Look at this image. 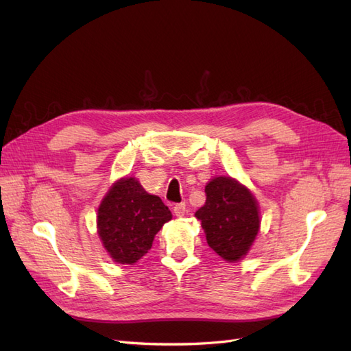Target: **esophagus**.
<instances>
[{"instance_id": "esophagus-1", "label": "esophagus", "mask_w": 351, "mask_h": 351, "mask_svg": "<svg viewBox=\"0 0 351 351\" xmlns=\"http://www.w3.org/2000/svg\"><path fill=\"white\" fill-rule=\"evenodd\" d=\"M174 215L178 217V218H182V217L186 215V204H184V202H182V204H177L174 206Z\"/></svg>"}]
</instances>
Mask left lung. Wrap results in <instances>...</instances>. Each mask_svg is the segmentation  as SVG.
<instances>
[{"label": "left lung", "instance_id": "obj_1", "mask_svg": "<svg viewBox=\"0 0 351 351\" xmlns=\"http://www.w3.org/2000/svg\"><path fill=\"white\" fill-rule=\"evenodd\" d=\"M206 202L196 212L209 247L228 262L240 261L256 237L261 219L249 190L230 177H215L205 187Z\"/></svg>", "mask_w": 351, "mask_h": 351}]
</instances>
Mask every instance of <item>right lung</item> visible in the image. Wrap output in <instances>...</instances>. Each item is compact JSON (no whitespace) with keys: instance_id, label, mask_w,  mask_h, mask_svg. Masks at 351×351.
I'll list each match as a JSON object with an SVG mask.
<instances>
[{"instance_id":"1","label":"right lung","mask_w":351,"mask_h":351,"mask_svg":"<svg viewBox=\"0 0 351 351\" xmlns=\"http://www.w3.org/2000/svg\"><path fill=\"white\" fill-rule=\"evenodd\" d=\"M158 196L149 195L133 177L117 182L98 209V234L110 256L133 265L149 252L156 232L171 219Z\"/></svg>"}]
</instances>
